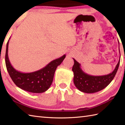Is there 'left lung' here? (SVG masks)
<instances>
[{"mask_svg": "<svg viewBox=\"0 0 125 125\" xmlns=\"http://www.w3.org/2000/svg\"><path fill=\"white\" fill-rule=\"evenodd\" d=\"M73 60L74 63L72 71L74 73L73 81L76 88L82 92L94 93L103 90L113 80L119 67L120 57L113 72L102 76H93L84 73L80 68V63L74 58Z\"/></svg>", "mask_w": 125, "mask_h": 125, "instance_id": "1", "label": "left lung"}]
</instances>
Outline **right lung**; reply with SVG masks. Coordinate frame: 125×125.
Wrapping results in <instances>:
<instances>
[{
	"mask_svg": "<svg viewBox=\"0 0 125 125\" xmlns=\"http://www.w3.org/2000/svg\"><path fill=\"white\" fill-rule=\"evenodd\" d=\"M9 41V40L6 48L5 64L10 77L15 85L22 90L33 93H41L47 90L52 83L57 67L63 62L65 54L51 61L39 71L31 73H22L15 69L10 62L8 54Z\"/></svg>",
	"mask_w": 125,
	"mask_h": 125,
	"instance_id": "1",
	"label": "right lung"
}]
</instances>
